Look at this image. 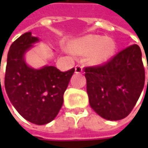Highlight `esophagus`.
<instances>
[{"label": "esophagus", "mask_w": 148, "mask_h": 148, "mask_svg": "<svg viewBox=\"0 0 148 148\" xmlns=\"http://www.w3.org/2000/svg\"><path fill=\"white\" fill-rule=\"evenodd\" d=\"M83 70V66L81 65H77L75 66V72L76 73H81Z\"/></svg>", "instance_id": "obj_1"}]
</instances>
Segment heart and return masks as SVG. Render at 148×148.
Masks as SVG:
<instances>
[{
	"instance_id": "obj_1",
	"label": "heart",
	"mask_w": 148,
	"mask_h": 148,
	"mask_svg": "<svg viewBox=\"0 0 148 148\" xmlns=\"http://www.w3.org/2000/svg\"><path fill=\"white\" fill-rule=\"evenodd\" d=\"M71 49L78 55H86L90 53V62L97 64L104 62L110 58L115 50V43L110 38L87 35L72 42Z\"/></svg>"
}]
</instances>
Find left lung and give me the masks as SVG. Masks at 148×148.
<instances>
[{
    "mask_svg": "<svg viewBox=\"0 0 148 148\" xmlns=\"http://www.w3.org/2000/svg\"><path fill=\"white\" fill-rule=\"evenodd\" d=\"M85 72L90 105L99 116L107 120L128 116L145 83L139 46L131 45L104 65L86 67Z\"/></svg>",
    "mask_w": 148,
    "mask_h": 148,
    "instance_id": "left-lung-1",
    "label": "left lung"
}]
</instances>
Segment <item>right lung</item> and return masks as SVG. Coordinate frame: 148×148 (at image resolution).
Returning <instances> with one entry per match:
<instances>
[{
	"mask_svg": "<svg viewBox=\"0 0 148 148\" xmlns=\"http://www.w3.org/2000/svg\"><path fill=\"white\" fill-rule=\"evenodd\" d=\"M38 41L37 37L32 36L31 32H28L11 44L7 55L5 88L21 116L34 124L43 125L58 115L75 69L63 72L53 66L40 69L29 66L25 54Z\"/></svg>",
	"mask_w": 148,
	"mask_h": 148,
	"instance_id": "add662e5",
	"label": "right lung"
}]
</instances>
